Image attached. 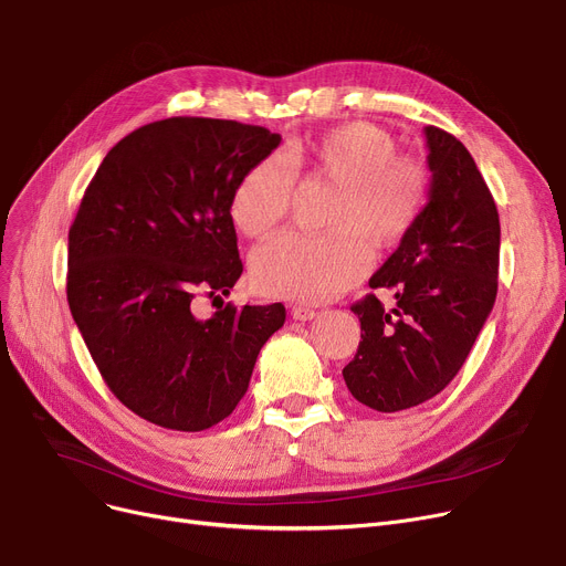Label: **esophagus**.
I'll list each match as a JSON object with an SVG mask.
<instances>
[{
	"label": "esophagus",
	"instance_id": "obj_1",
	"mask_svg": "<svg viewBox=\"0 0 566 566\" xmlns=\"http://www.w3.org/2000/svg\"><path fill=\"white\" fill-rule=\"evenodd\" d=\"M291 316H293L295 321H312V318L316 316V310H312V307H307V305H293V307H291Z\"/></svg>",
	"mask_w": 566,
	"mask_h": 566
}]
</instances>
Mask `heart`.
Instances as JSON below:
<instances>
[{"label": "heart", "mask_w": 566, "mask_h": 566, "mask_svg": "<svg viewBox=\"0 0 566 566\" xmlns=\"http://www.w3.org/2000/svg\"><path fill=\"white\" fill-rule=\"evenodd\" d=\"M295 163L273 154L250 167L231 195L235 229L259 238L289 213L295 192ZM303 163L314 176L337 184L331 203V233L286 231L256 248L252 282L265 295L323 303L358 282L371 265V248L401 243L418 224L431 176L424 163L399 156L397 139L374 124L353 122L307 144Z\"/></svg>", "instance_id": "1"}]
</instances>
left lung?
Instances as JSON below:
<instances>
[{
	"label": "left lung",
	"mask_w": 566,
	"mask_h": 566,
	"mask_svg": "<svg viewBox=\"0 0 566 566\" xmlns=\"http://www.w3.org/2000/svg\"><path fill=\"white\" fill-rule=\"evenodd\" d=\"M431 186L424 211L369 280L395 289L385 310L374 293L350 307L363 339L344 367L350 395L378 412L436 397L463 367L493 310L500 218L468 148L436 126L424 128Z\"/></svg>",
	"instance_id": "8db88e82"
}]
</instances>
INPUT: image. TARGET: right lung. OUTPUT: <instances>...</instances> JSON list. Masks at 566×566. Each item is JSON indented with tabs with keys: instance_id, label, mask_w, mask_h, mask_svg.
<instances>
[{
	"instance_id": "obj_1",
	"label": "right lung",
	"mask_w": 566,
	"mask_h": 566,
	"mask_svg": "<svg viewBox=\"0 0 566 566\" xmlns=\"http://www.w3.org/2000/svg\"><path fill=\"white\" fill-rule=\"evenodd\" d=\"M282 137L227 118L171 116L118 142L69 231L66 295L114 397L146 422L203 431L243 399L282 303L220 307L243 273L231 195Z\"/></svg>"
}]
</instances>
